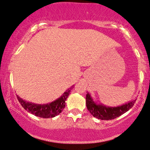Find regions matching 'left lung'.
Returning a JSON list of instances; mask_svg holds the SVG:
<instances>
[{"label":"left lung","instance_id":"8db88e82","mask_svg":"<svg viewBox=\"0 0 150 150\" xmlns=\"http://www.w3.org/2000/svg\"><path fill=\"white\" fill-rule=\"evenodd\" d=\"M135 101L136 99L116 107H109L101 104H97L93 101L89 93L86 94V105L87 109L93 116L100 120H112L121 116L133 106Z\"/></svg>","mask_w":150,"mask_h":150}]
</instances>
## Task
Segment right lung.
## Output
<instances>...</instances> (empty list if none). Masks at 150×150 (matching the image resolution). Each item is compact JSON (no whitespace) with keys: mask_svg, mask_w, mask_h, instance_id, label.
<instances>
[{"mask_svg":"<svg viewBox=\"0 0 150 150\" xmlns=\"http://www.w3.org/2000/svg\"><path fill=\"white\" fill-rule=\"evenodd\" d=\"M74 87V85L67 89L65 92L56 100L53 101L50 104H36L34 103L27 102L20 97L17 96L19 102L26 111L30 112L34 116L40 118H53L62 112L65 106V101L69 96L70 91Z\"/></svg>","mask_w":150,"mask_h":150,"instance_id":"right-lung-1","label":"right lung"}]
</instances>
